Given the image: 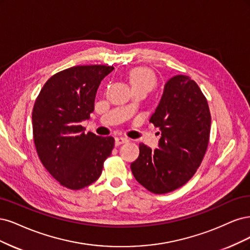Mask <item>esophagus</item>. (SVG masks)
I'll use <instances>...</instances> for the list:
<instances>
[{"label":"esophagus","mask_w":250,"mask_h":250,"mask_svg":"<svg viewBox=\"0 0 250 250\" xmlns=\"http://www.w3.org/2000/svg\"><path fill=\"white\" fill-rule=\"evenodd\" d=\"M125 142H128L127 138H125V137H116L115 138V146H120V144H124Z\"/></svg>","instance_id":"34e87169"}]
</instances>
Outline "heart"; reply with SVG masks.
Instances as JSON below:
<instances>
[{
	"label": "heart",
	"instance_id": "heart-1",
	"mask_svg": "<svg viewBox=\"0 0 250 250\" xmlns=\"http://www.w3.org/2000/svg\"><path fill=\"white\" fill-rule=\"evenodd\" d=\"M130 82L133 88L146 87L150 90L154 87L156 80L152 72L147 68H136L130 74Z\"/></svg>",
	"mask_w": 250,
	"mask_h": 250
}]
</instances>
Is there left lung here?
Masks as SVG:
<instances>
[{
  "instance_id": "left-lung-1",
  "label": "left lung",
  "mask_w": 250,
  "mask_h": 250,
  "mask_svg": "<svg viewBox=\"0 0 250 250\" xmlns=\"http://www.w3.org/2000/svg\"><path fill=\"white\" fill-rule=\"evenodd\" d=\"M149 122L161 131L159 148L140 143L131 169L144 188L164 194L186 184L203 161L210 138V109L198 85L176 75L165 83Z\"/></svg>"
}]
</instances>
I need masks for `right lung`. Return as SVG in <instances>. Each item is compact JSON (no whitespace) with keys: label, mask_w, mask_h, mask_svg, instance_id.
<instances>
[{"label":"right lung","mask_w":250,"mask_h":250,"mask_svg":"<svg viewBox=\"0 0 250 250\" xmlns=\"http://www.w3.org/2000/svg\"><path fill=\"white\" fill-rule=\"evenodd\" d=\"M113 69L106 65L64 69L47 80L35 101L32 124L38 157L68 189H83L98 180L114 147L113 137L85 134L81 125L94 110L102 80Z\"/></svg>","instance_id":"add662e5"}]
</instances>
